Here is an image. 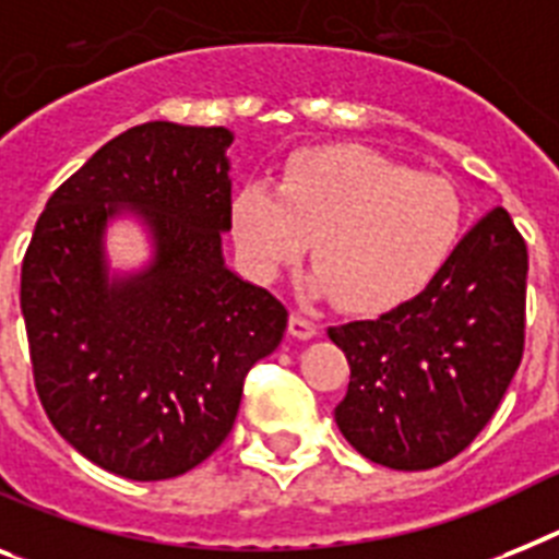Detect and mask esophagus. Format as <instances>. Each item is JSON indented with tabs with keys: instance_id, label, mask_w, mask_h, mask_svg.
<instances>
[{
	"instance_id": "esophagus-1",
	"label": "esophagus",
	"mask_w": 559,
	"mask_h": 559,
	"mask_svg": "<svg viewBox=\"0 0 559 559\" xmlns=\"http://www.w3.org/2000/svg\"><path fill=\"white\" fill-rule=\"evenodd\" d=\"M318 332H321V323H318L316 318L301 316V312H293V316H289V335L293 337L307 341V337H316Z\"/></svg>"
}]
</instances>
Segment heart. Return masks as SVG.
<instances>
[{"instance_id": "b5f03b06", "label": "heart", "mask_w": 559, "mask_h": 559, "mask_svg": "<svg viewBox=\"0 0 559 559\" xmlns=\"http://www.w3.org/2000/svg\"><path fill=\"white\" fill-rule=\"evenodd\" d=\"M461 199L447 178L412 173L355 144L304 150L270 187H243L233 233L261 278L309 241L312 287L355 312H381L429 284L461 236Z\"/></svg>"}]
</instances>
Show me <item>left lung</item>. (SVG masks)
<instances>
[{
  "mask_svg": "<svg viewBox=\"0 0 559 559\" xmlns=\"http://www.w3.org/2000/svg\"><path fill=\"white\" fill-rule=\"evenodd\" d=\"M526 275V241L495 207L412 301L374 321L330 326L349 360L335 420L352 447L397 472L461 454L523 360Z\"/></svg>",
  "mask_w": 559,
  "mask_h": 559,
  "instance_id": "left-lung-1",
  "label": "left lung"
}]
</instances>
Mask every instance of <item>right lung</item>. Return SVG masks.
Wrapping results in <instances>:
<instances>
[{"label": "right lung", "mask_w": 559, "mask_h": 559, "mask_svg": "<svg viewBox=\"0 0 559 559\" xmlns=\"http://www.w3.org/2000/svg\"><path fill=\"white\" fill-rule=\"evenodd\" d=\"M224 128L147 121L96 150L41 210L22 261L33 383L56 431L130 480H167L227 440L243 378L281 344L287 307L224 266L233 227ZM133 206L157 258L107 282L100 236Z\"/></svg>", "instance_id": "right-lung-1"}]
</instances>
